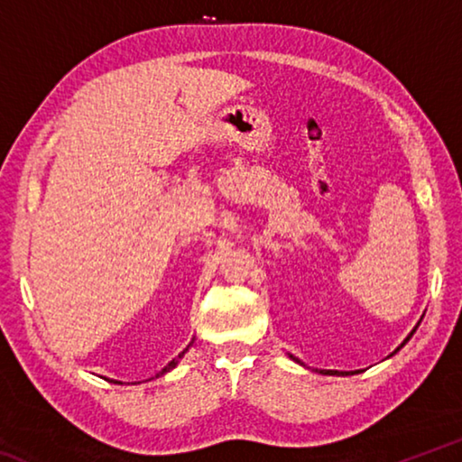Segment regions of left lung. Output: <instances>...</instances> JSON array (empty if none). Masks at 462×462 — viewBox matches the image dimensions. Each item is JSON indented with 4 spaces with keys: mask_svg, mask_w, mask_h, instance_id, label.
Returning <instances> with one entry per match:
<instances>
[{
    "mask_svg": "<svg viewBox=\"0 0 462 462\" xmlns=\"http://www.w3.org/2000/svg\"><path fill=\"white\" fill-rule=\"evenodd\" d=\"M418 326H420V322H418ZM418 326H416V328H418ZM416 328H413V330L410 332V336H408V338H405V340L402 342V346H403V344H405V342H408V340L411 338V336H413V332H416ZM402 346H400V348H402ZM400 348H397V350H400ZM397 350H395V353H397ZM395 353H393V355H395ZM393 355H391V356H393ZM289 356H291L295 363H300V365H303V363L300 361V358H295L293 355H289ZM319 373H322V374H342V377H344V374H356V373H361V371H350V373H348V371H319Z\"/></svg>",
    "mask_w": 462,
    "mask_h": 462,
    "instance_id": "obj_1",
    "label": "left lung"
}]
</instances>
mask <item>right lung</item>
Listing matches in <instances>:
<instances>
[{
  "mask_svg": "<svg viewBox=\"0 0 462 462\" xmlns=\"http://www.w3.org/2000/svg\"><path fill=\"white\" fill-rule=\"evenodd\" d=\"M189 346H191V344H189ZM189 346H187V348L183 350V353H181V355H179L177 358H173V361H171V363H169V365L165 366V369H162L161 373H156V377H161V374H165V373H169L171 369H175V366H177V363H179V361H181V358H183V355L187 353V350H189ZM109 383H120V381H114V379H109Z\"/></svg>",
  "mask_w": 462,
  "mask_h": 462,
  "instance_id": "add662e5",
  "label": "right lung"
}]
</instances>
